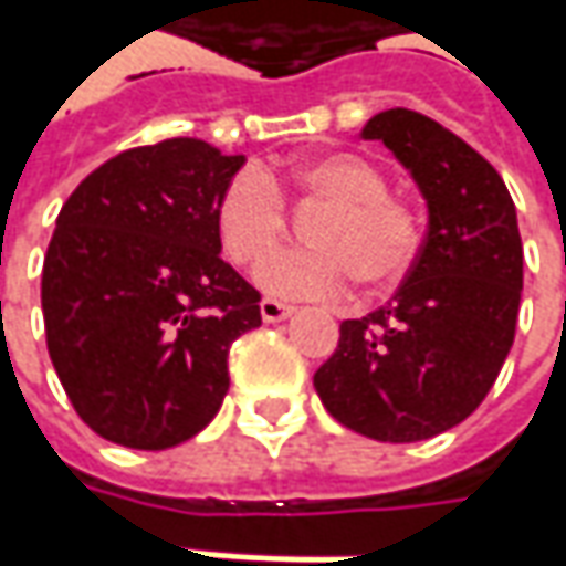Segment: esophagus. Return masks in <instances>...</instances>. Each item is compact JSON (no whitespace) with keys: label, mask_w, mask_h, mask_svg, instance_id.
Returning <instances> with one entry per match:
<instances>
[{"label":"esophagus","mask_w":566,"mask_h":566,"mask_svg":"<svg viewBox=\"0 0 566 566\" xmlns=\"http://www.w3.org/2000/svg\"><path fill=\"white\" fill-rule=\"evenodd\" d=\"M260 313H263V322H284L294 316V306L291 303H282V301H272V297H265L260 303Z\"/></svg>","instance_id":"34e87169"}]
</instances>
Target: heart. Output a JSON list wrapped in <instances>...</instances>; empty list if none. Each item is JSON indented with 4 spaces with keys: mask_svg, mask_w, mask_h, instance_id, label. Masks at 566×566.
I'll use <instances>...</instances> for the list:
<instances>
[{
    "mask_svg": "<svg viewBox=\"0 0 566 566\" xmlns=\"http://www.w3.org/2000/svg\"><path fill=\"white\" fill-rule=\"evenodd\" d=\"M275 184L323 203L307 229L313 248L268 252L286 221ZM216 231L231 263L253 265L270 254L256 282L282 301H328L350 279L363 287L395 284L417 260L422 238L417 209L391 193L385 171L357 153H322L284 178H269L260 168L238 171L219 193Z\"/></svg>",
    "mask_w": 566,
    "mask_h": 566,
    "instance_id": "heart-1",
    "label": "heart"
}]
</instances>
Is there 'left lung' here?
<instances>
[{
  "label": "left lung",
  "instance_id": "1",
  "mask_svg": "<svg viewBox=\"0 0 566 566\" xmlns=\"http://www.w3.org/2000/svg\"><path fill=\"white\" fill-rule=\"evenodd\" d=\"M360 137L381 140L410 171L429 228L398 294L342 322L313 385L366 439L422 441L470 417L511 354L523 291L516 209L495 168L419 112H379Z\"/></svg>",
  "mask_w": 566,
  "mask_h": 566
}]
</instances>
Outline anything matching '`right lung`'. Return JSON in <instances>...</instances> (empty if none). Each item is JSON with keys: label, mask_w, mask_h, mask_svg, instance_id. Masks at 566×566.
Segmentation results:
<instances>
[{"label": "right lung", "mask_w": 566, "mask_h": 566, "mask_svg": "<svg viewBox=\"0 0 566 566\" xmlns=\"http://www.w3.org/2000/svg\"><path fill=\"white\" fill-rule=\"evenodd\" d=\"M244 156L193 137L118 153L77 185L43 260L52 366L77 417L134 451L193 439L228 395V350L263 325L224 263L216 203Z\"/></svg>", "instance_id": "add662e5"}]
</instances>
